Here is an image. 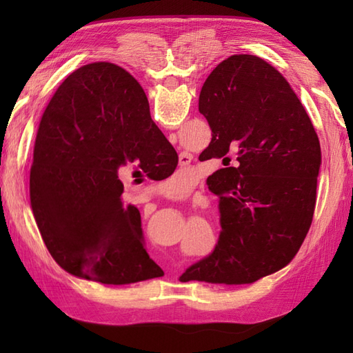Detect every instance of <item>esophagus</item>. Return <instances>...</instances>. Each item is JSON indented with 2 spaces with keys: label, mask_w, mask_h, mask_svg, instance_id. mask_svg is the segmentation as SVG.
I'll use <instances>...</instances> for the list:
<instances>
[{
  "label": "esophagus",
  "mask_w": 353,
  "mask_h": 353,
  "mask_svg": "<svg viewBox=\"0 0 353 353\" xmlns=\"http://www.w3.org/2000/svg\"><path fill=\"white\" fill-rule=\"evenodd\" d=\"M191 161H192V154L186 153V152L181 153V156H179V163H181L182 167H186V165H190Z\"/></svg>",
  "instance_id": "34e87169"
}]
</instances>
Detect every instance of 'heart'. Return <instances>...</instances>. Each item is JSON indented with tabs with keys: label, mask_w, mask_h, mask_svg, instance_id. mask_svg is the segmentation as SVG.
I'll return each instance as SVG.
<instances>
[{
	"label": "heart",
	"mask_w": 353,
	"mask_h": 353,
	"mask_svg": "<svg viewBox=\"0 0 353 353\" xmlns=\"http://www.w3.org/2000/svg\"><path fill=\"white\" fill-rule=\"evenodd\" d=\"M192 182H194L192 174H188V172H183V171H177L168 179L167 185L171 194H174V196H182V194H185L191 188Z\"/></svg>",
	"instance_id": "obj_1"
}]
</instances>
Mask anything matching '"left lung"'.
<instances>
[{"mask_svg": "<svg viewBox=\"0 0 353 353\" xmlns=\"http://www.w3.org/2000/svg\"><path fill=\"white\" fill-rule=\"evenodd\" d=\"M199 110L212 130L205 157L224 163L211 176L221 234L181 279L253 283L288 265L308 234L321 163L317 133L287 79L253 54L215 66Z\"/></svg>", "mask_w": 353, "mask_h": 353, "instance_id": "left-lung-1", "label": "left lung"}]
</instances>
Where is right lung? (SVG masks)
<instances>
[{"label": "right lung", "mask_w": 353, "mask_h": 353, "mask_svg": "<svg viewBox=\"0 0 353 353\" xmlns=\"http://www.w3.org/2000/svg\"><path fill=\"white\" fill-rule=\"evenodd\" d=\"M138 159L154 181L179 162L137 79L109 62L71 72L41 118L30 172L37 229L66 273L106 285L163 276L147 253L139 209L121 199L118 168Z\"/></svg>", "instance_id": "1"}]
</instances>
